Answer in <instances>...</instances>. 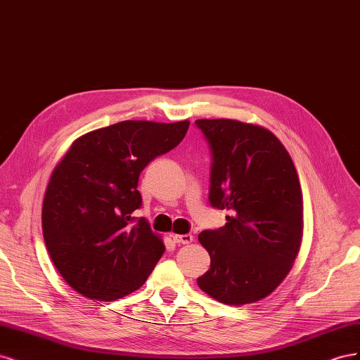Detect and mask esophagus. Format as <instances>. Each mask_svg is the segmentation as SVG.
<instances>
[{
    "mask_svg": "<svg viewBox=\"0 0 360 360\" xmlns=\"http://www.w3.org/2000/svg\"><path fill=\"white\" fill-rule=\"evenodd\" d=\"M171 237H172V242L177 245H188L193 240L192 234H171Z\"/></svg>",
    "mask_w": 360,
    "mask_h": 360,
    "instance_id": "obj_1",
    "label": "esophagus"
}]
</instances>
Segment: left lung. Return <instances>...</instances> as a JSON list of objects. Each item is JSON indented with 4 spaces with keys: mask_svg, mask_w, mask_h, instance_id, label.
Segmentation results:
<instances>
[{
    "mask_svg": "<svg viewBox=\"0 0 360 360\" xmlns=\"http://www.w3.org/2000/svg\"><path fill=\"white\" fill-rule=\"evenodd\" d=\"M212 153L209 201L228 210L226 224L200 243L210 269L198 287L221 303H254L285 279L303 233L297 171L270 130L230 118L197 120Z\"/></svg>",
    "mask_w": 360,
    "mask_h": 360,
    "instance_id": "8db88e82",
    "label": "left lung"
}]
</instances>
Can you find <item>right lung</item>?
Returning <instances> with one entry per match:
<instances>
[{
	"mask_svg": "<svg viewBox=\"0 0 360 360\" xmlns=\"http://www.w3.org/2000/svg\"><path fill=\"white\" fill-rule=\"evenodd\" d=\"M189 122L126 120L78 138L53 169L41 228L53 266L82 296L110 302L144 284L165 246L144 217L139 174L177 147Z\"/></svg>",
	"mask_w": 360,
	"mask_h": 360,
	"instance_id": "right-lung-1",
	"label": "right lung"
}]
</instances>
